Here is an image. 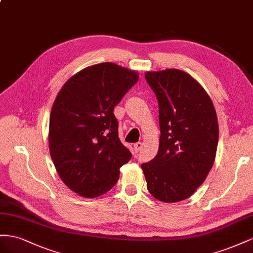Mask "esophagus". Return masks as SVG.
<instances>
[{"mask_svg": "<svg viewBox=\"0 0 253 253\" xmlns=\"http://www.w3.org/2000/svg\"><path fill=\"white\" fill-rule=\"evenodd\" d=\"M142 146H143V144H142L141 142L135 143L134 145H133V149H134L135 153H139V151H140V150H141V148H142Z\"/></svg>", "mask_w": 253, "mask_h": 253, "instance_id": "1", "label": "esophagus"}]
</instances>
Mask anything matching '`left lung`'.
<instances>
[{
	"label": "left lung",
	"instance_id": "left-lung-1",
	"mask_svg": "<svg viewBox=\"0 0 253 253\" xmlns=\"http://www.w3.org/2000/svg\"><path fill=\"white\" fill-rule=\"evenodd\" d=\"M145 78L159 103L161 135L157 156L141 168L156 199L177 203L192 196L213 167L217 117L210 96L185 72H147Z\"/></svg>",
	"mask_w": 253,
	"mask_h": 253
}]
</instances>
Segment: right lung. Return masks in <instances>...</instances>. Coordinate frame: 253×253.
Listing matches in <instances>:
<instances>
[{"instance_id":"obj_1","label":"right lung","mask_w":253,"mask_h":253,"mask_svg":"<svg viewBox=\"0 0 253 253\" xmlns=\"http://www.w3.org/2000/svg\"><path fill=\"white\" fill-rule=\"evenodd\" d=\"M139 81L136 72L112 62L85 68L63 84L49 117L48 146L70 190L98 197L115 185L131 159L119 138L113 110Z\"/></svg>"}]
</instances>
